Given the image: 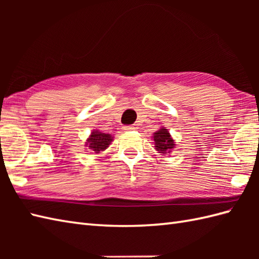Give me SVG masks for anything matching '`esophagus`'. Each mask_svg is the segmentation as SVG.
Segmentation results:
<instances>
[{"label": "esophagus", "instance_id": "1", "mask_svg": "<svg viewBox=\"0 0 259 259\" xmlns=\"http://www.w3.org/2000/svg\"><path fill=\"white\" fill-rule=\"evenodd\" d=\"M122 129H123L124 131H130V130H134L135 128H134V126H133V125H124Z\"/></svg>", "mask_w": 259, "mask_h": 259}]
</instances>
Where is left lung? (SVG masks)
<instances>
[{
    "instance_id": "8db88e82",
    "label": "left lung",
    "mask_w": 259,
    "mask_h": 259,
    "mask_svg": "<svg viewBox=\"0 0 259 259\" xmlns=\"http://www.w3.org/2000/svg\"><path fill=\"white\" fill-rule=\"evenodd\" d=\"M153 141H155V147L156 150L161 153V155H166V153L171 151L175 148V141L170 136L169 131L164 128L159 129L156 131L152 136Z\"/></svg>"
}]
</instances>
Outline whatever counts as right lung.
I'll return each instance as SVG.
<instances>
[{
  "label": "right lung",
  "mask_w": 259,
  "mask_h": 259,
  "mask_svg": "<svg viewBox=\"0 0 259 259\" xmlns=\"http://www.w3.org/2000/svg\"><path fill=\"white\" fill-rule=\"evenodd\" d=\"M113 137L109 134L101 133L100 130H93L89 138L87 139L85 146L89 148L91 151L99 153L100 151H104L111 144Z\"/></svg>",
  "instance_id": "1"
}]
</instances>
